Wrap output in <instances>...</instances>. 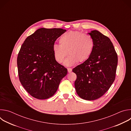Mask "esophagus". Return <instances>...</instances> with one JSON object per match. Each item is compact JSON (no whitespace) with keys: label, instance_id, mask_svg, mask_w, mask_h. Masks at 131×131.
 I'll return each instance as SVG.
<instances>
[{"label":"esophagus","instance_id":"esophagus-1","mask_svg":"<svg viewBox=\"0 0 131 131\" xmlns=\"http://www.w3.org/2000/svg\"><path fill=\"white\" fill-rule=\"evenodd\" d=\"M67 70H68V72H70L72 71V69L71 68H67Z\"/></svg>","mask_w":131,"mask_h":131}]
</instances>
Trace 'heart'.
I'll use <instances>...</instances> for the list:
<instances>
[{
	"mask_svg": "<svg viewBox=\"0 0 131 131\" xmlns=\"http://www.w3.org/2000/svg\"><path fill=\"white\" fill-rule=\"evenodd\" d=\"M60 44H54L52 50L55 60L60 63L64 62L66 66H71L83 62L90 57L94 49V41L92 37L79 31H71L61 36Z\"/></svg>",
	"mask_w": 131,
	"mask_h": 131,
	"instance_id": "obj_1",
	"label": "heart"
}]
</instances>
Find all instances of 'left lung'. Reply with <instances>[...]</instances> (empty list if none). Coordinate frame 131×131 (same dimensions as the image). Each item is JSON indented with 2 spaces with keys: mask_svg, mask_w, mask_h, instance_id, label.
I'll use <instances>...</instances> for the list:
<instances>
[{
  "mask_svg": "<svg viewBox=\"0 0 131 131\" xmlns=\"http://www.w3.org/2000/svg\"><path fill=\"white\" fill-rule=\"evenodd\" d=\"M94 41L90 57L72 69L77 75L74 87L83 100L92 101L102 96L115 81L118 56L108 37L94 30L88 33Z\"/></svg>",
  "mask_w": 131,
  "mask_h": 131,
  "instance_id": "8db88e82",
  "label": "left lung"
}]
</instances>
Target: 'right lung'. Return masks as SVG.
I'll use <instances>...</instances> for the list:
<instances>
[{
	"label": "right lung",
	"mask_w": 131,
	"mask_h": 131,
	"mask_svg": "<svg viewBox=\"0 0 131 131\" xmlns=\"http://www.w3.org/2000/svg\"><path fill=\"white\" fill-rule=\"evenodd\" d=\"M66 31L62 28H41L27 37L17 59L20 81L32 97L45 100L58 90L67 69L55 60L52 46Z\"/></svg>",
	"instance_id": "right-lung-1"
}]
</instances>
